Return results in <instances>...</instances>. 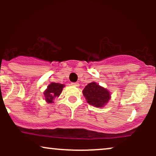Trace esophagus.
Masks as SVG:
<instances>
[{"label": "esophagus", "mask_w": 156, "mask_h": 156, "mask_svg": "<svg viewBox=\"0 0 156 156\" xmlns=\"http://www.w3.org/2000/svg\"><path fill=\"white\" fill-rule=\"evenodd\" d=\"M71 85L72 86H74V87H79V83H76V82H75V83H71Z\"/></svg>", "instance_id": "34e87169"}]
</instances>
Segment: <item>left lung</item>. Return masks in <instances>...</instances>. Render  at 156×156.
I'll use <instances>...</instances> for the list:
<instances>
[{"mask_svg": "<svg viewBox=\"0 0 156 156\" xmlns=\"http://www.w3.org/2000/svg\"><path fill=\"white\" fill-rule=\"evenodd\" d=\"M83 94L89 104L97 108L104 106L111 98L110 92L95 82L87 84L83 89Z\"/></svg>", "mask_w": 156, "mask_h": 156, "instance_id": "1", "label": "left lung"}]
</instances>
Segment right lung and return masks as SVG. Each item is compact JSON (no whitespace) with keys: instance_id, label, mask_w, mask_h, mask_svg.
I'll return each mask as SVG.
<instances>
[{"instance_id":"right-lung-1","label":"right lung","mask_w":156,"mask_h":156,"mask_svg":"<svg viewBox=\"0 0 156 156\" xmlns=\"http://www.w3.org/2000/svg\"><path fill=\"white\" fill-rule=\"evenodd\" d=\"M64 87V84L58 83H51L48 85L47 89L44 91V98L48 103H52L55 98H58L62 92Z\"/></svg>"}]
</instances>
